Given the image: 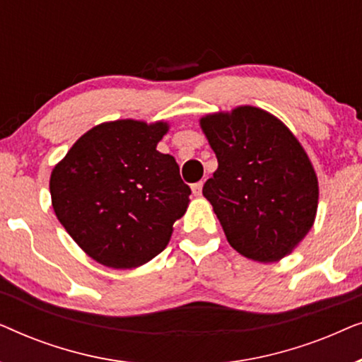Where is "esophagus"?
<instances>
[{
	"label": "esophagus",
	"instance_id": "34e87169",
	"mask_svg": "<svg viewBox=\"0 0 362 362\" xmlns=\"http://www.w3.org/2000/svg\"><path fill=\"white\" fill-rule=\"evenodd\" d=\"M202 186H204V182H202V181H199V182H194V185L191 186V189H192V194L199 197V196L202 194Z\"/></svg>",
	"mask_w": 362,
	"mask_h": 362
}]
</instances>
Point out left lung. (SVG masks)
<instances>
[{"mask_svg": "<svg viewBox=\"0 0 362 362\" xmlns=\"http://www.w3.org/2000/svg\"><path fill=\"white\" fill-rule=\"evenodd\" d=\"M199 125L217 158L202 194L232 249L262 264L291 254L318 209V177L305 148L259 107L207 113Z\"/></svg>", "mask_w": 362, "mask_h": 362, "instance_id": "8db88e82", "label": "left lung"}]
</instances>
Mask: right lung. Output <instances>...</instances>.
I'll use <instances>...</instances> for the list:
<instances>
[{
	"label": "right lung",
	"mask_w": 362,
	"mask_h": 362,
	"mask_svg": "<svg viewBox=\"0 0 362 362\" xmlns=\"http://www.w3.org/2000/svg\"><path fill=\"white\" fill-rule=\"evenodd\" d=\"M168 122L93 127L54 166L52 207L74 242L98 264L136 269L166 249L189 204L171 155L156 150Z\"/></svg>",
	"instance_id": "1"
}]
</instances>
